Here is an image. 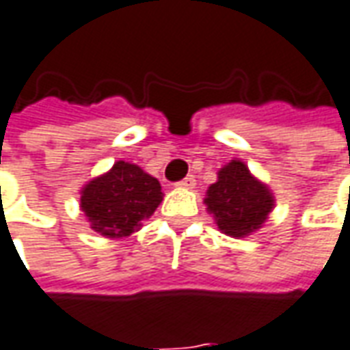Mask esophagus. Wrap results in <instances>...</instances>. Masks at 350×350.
<instances>
[{"instance_id":"obj_1","label":"esophagus","mask_w":350,"mask_h":350,"mask_svg":"<svg viewBox=\"0 0 350 350\" xmlns=\"http://www.w3.org/2000/svg\"><path fill=\"white\" fill-rule=\"evenodd\" d=\"M177 187H179V189H187V190L194 189V187H196V179H194V175H189L187 179H183L180 183H177Z\"/></svg>"}]
</instances>
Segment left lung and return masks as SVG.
<instances>
[{
    "label": "left lung",
    "instance_id": "1",
    "mask_svg": "<svg viewBox=\"0 0 350 350\" xmlns=\"http://www.w3.org/2000/svg\"><path fill=\"white\" fill-rule=\"evenodd\" d=\"M204 204L223 234L245 238L262 228L276 200L269 185L234 158L217 171V180L209 185Z\"/></svg>",
    "mask_w": 350,
    "mask_h": 350
}]
</instances>
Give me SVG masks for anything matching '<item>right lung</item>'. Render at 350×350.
I'll use <instances>...</instances> for the list:
<instances>
[{"label":"right lung","instance_id":"obj_1","mask_svg":"<svg viewBox=\"0 0 350 350\" xmlns=\"http://www.w3.org/2000/svg\"><path fill=\"white\" fill-rule=\"evenodd\" d=\"M89 226L105 238H127L143 226L163 200L160 180L131 161L118 160L79 190Z\"/></svg>","mask_w":350,"mask_h":350}]
</instances>
